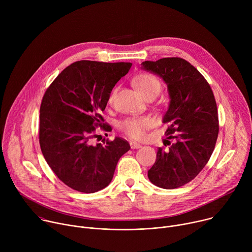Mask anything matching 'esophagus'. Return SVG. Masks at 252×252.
Here are the masks:
<instances>
[{"mask_svg":"<svg viewBox=\"0 0 252 252\" xmlns=\"http://www.w3.org/2000/svg\"><path fill=\"white\" fill-rule=\"evenodd\" d=\"M129 145H130V148H131L132 150H135V149H139V148H141V145H139V143H137V142H135V141H130V142H129Z\"/></svg>","mask_w":252,"mask_h":252,"instance_id":"1","label":"esophagus"}]
</instances>
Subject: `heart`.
<instances>
[{"label": "heart", "mask_w": 252, "mask_h": 252, "mask_svg": "<svg viewBox=\"0 0 252 252\" xmlns=\"http://www.w3.org/2000/svg\"><path fill=\"white\" fill-rule=\"evenodd\" d=\"M134 86L138 89L141 94L147 99L155 98L161 90V84L157 77L150 73L137 74L132 80ZM117 94V88H114L110 94L107 101L112 103ZM155 122L152 118L143 117H128L119 123L120 130L126 135L133 139H141L145 137L146 131L154 126Z\"/></svg>", "instance_id": "heart-1"}]
</instances>
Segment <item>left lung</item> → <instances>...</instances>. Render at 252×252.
<instances>
[{"instance_id": "left-lung-1", "label": "left lung", "mask_w": 252, "mask_h": 252, "mask_svg": "<svg viewBox=\"0 0 252 252\" xmlns=\"http://www.w3.org/2000/svg\"><path fill=\"white\" fill-rule=\"evenodd\" d=\"M142 66L167 85L170 102L163 123L168 124L165 135L173 139L166 140L167 150L158 148L148 176L158 188H181L197 176L213 153L220 129L217 101L207 81L185 59L146 61Z\"/></svg>"}]
</instances>
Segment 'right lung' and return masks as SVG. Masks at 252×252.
I'll list each match as a JSON object with an SVG mask.
<instances>
[{
    "label": "right lung",
    "instance_id": "1",
    "mask_svg": "<svg viewBox=\"0 0 252 252\" xmlns=\"http://www.w3.org/2000/svg\"><path fill=\"white\" fill-rule=\"evenodd\" d=\"M131 63L79 61L66 66L47 89L40 109L43 156L61 182L93 193L110 185L121 157L129 151L122 138L91 145L95 128L109 131L100 113Z\"/></svg>",
    "mask_w": 252,
    "mask_h": 252
}]
</instances>
